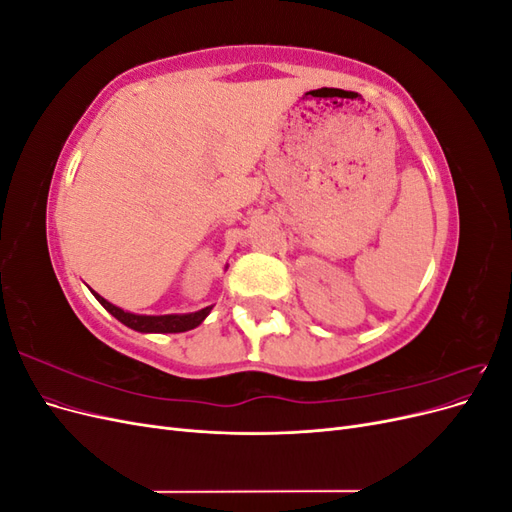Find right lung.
I'll return each mask as SVG.
<instances>
[{"mask_svg":"<svg viewBox=\"0 0 512 512\" xmlns=\"http://www.w3.org/2000/svg\"><path fill=\"white\" fill-rule=\"evenodd\" d=\"M94 292V290H91ZM94 297L100 301V305L106 309L108 314L115 316L121 324L126 327L138 331V333H183L196 329L198 324H203V320L211 314L213 305H207L198 312H190V314H166V316H145V314H132L126 312L113 303H108L104 297H100L98 292H94Z\"/></svg>","mask_w":512,"mask_h":512,"instance_id":"obj_1","label":"right lung"}]
</instances>
